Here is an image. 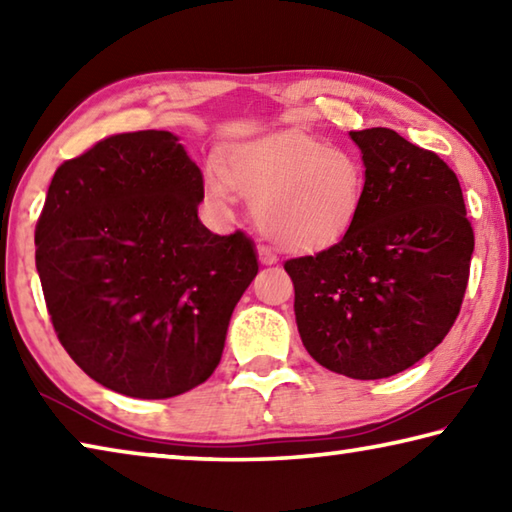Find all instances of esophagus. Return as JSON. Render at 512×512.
<instances>
[{"mask_svg":"<svg viewBox=\"0 0 512 512\" xmlns=\"http://www.w3.org/2000/svg\"><path fill=\"white\" fill-rule=\"evenodd\" d=\"M257 253H259V262L266 264V266H271V264L277 262V257L266 246H257Z\"/></svg>","mask_w":512,"mask_h":512,"instance_id":"1","label":"esophagus"}]
</instances>
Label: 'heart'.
<instances>
[{"mask_svg":"<svg viewBox=\"0 0 512 512\" xmlns=\"http://www.w3.org/2000/svg\"><path fill=\"white\" fill-rule=\"evenodd\" d=\"M216 203L253 201L259 230L284 250H318L343 239L366 198V167L357 153L329 149L298 131H280L232 146L223 167L205 173Z\"/></svg>","mask_w":512,"mask_h":512,"instance_id":"obj_1","label":"heart"}]
</instances>
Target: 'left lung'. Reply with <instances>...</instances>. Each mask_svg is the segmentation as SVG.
<instances>
[{
    "label": "left lung",
    "instance_id": "1",
    "mask_svg": "<svg viewBox=\"0 0 512 512\" xmlns=\"http://www.w3.org/2000/svg\"><path fill=\"white\" fill-rule=\"evenodd\" d=\"M366 198L339 244L284 264L302 345L352 379L397 375L445 339L461 311L474 232L456 173L391 128L352 131Z\"/></svg>",
    "mask_w": 512,
    "mask_h": 512
}]
</instances>
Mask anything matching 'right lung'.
<instances>
[{
  "instance_id": "obj_1",
  "label": "right lung",
  "mask_w": 512,
  "mask_h": 512,
  "mask_svg": "<svg viewBox=\"0 0 512 512\" xmlns=\"http://www.w3.org/2000/svg\"><path fill=\"white\" fill-rule=\"evenodd\" d=\"M203 173L178 135H112L51 178L36 268L69 357L110 391L167 400L219 366L230 316L257 275L244 232L198 219Z\"/></svg>"
}]
</instances>
